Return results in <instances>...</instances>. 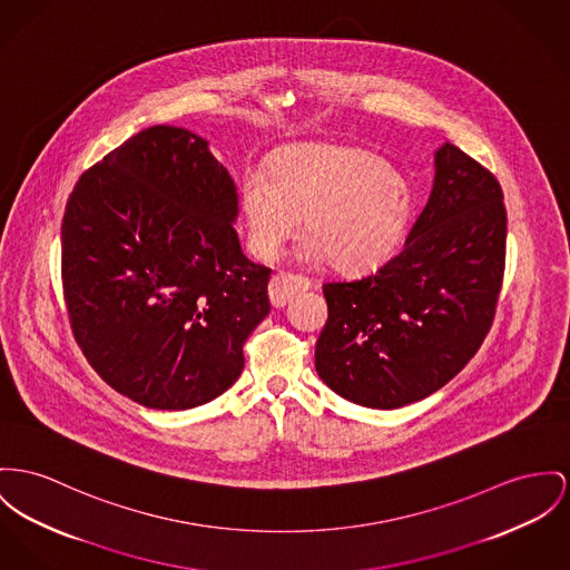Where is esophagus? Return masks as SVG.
<instances>
[{
    "instance_id": "34e87169",
    "label": "esophagus",
    "mask_w": 570,
    "mask_h": 570,
    "mask_svg": "<svg viewBox=\"0 0 570 570\" xmlns=\"http://www.w3.org/2000/svg\"><path fill=\"white\" fill-rule=\"evenodd\" d=\"M308 289V281H304L301 276L294 274H274L269 285H267V296L274 308H283L289 303L298 292Z\"/></svg>"
}]
</instances>
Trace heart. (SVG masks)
Listing matches in <instances>:
<instances>
[{"mask_svg": "<svg viewBox=\"0 0 570 570\" xmlns=\"http://www.w3.org/2000/svg\"><path fill=\"white\" fill-rule=\"evenodd\" d=\"M409 179L376 155L328 142L287 147L269 159V179L248 173L239 209L250 250L278 257L303 225L304 262L328 259L342 272L384 264L400 246L411 214Z\"/></svg>", "mask_w": 570, "mask_h": 570, "instance_id": "obj_1", "label": "heart"}]
</instances>
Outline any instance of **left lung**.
<instances>
[{"label":"left lung","mask_w":570,"mask_h":570,"mask_svg":"<svg viewBox=\"0 0 570 570\" xmlns=\"http://www.w3.org/2000/svg\"><path fill=\"white\" fill-rule=\"evenodd\" d=\"M505 225L493 175L450 142L436 149L430 198L402 250L372 274L324 285L317 376L347 402L382 411L445 386L493 324Z\"/></svg>","instance_id":"8db88e82"}]
</instances>
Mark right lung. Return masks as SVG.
Returning a JSON list of instances; mask_svg holds the SVG:
<instances>
[{"label":"right lung","instance_id":"add662e5","mask_svg":"<svg viewBox=\"0 0 570 570\" xmlns=\"http://www.w3.org/2000/svg\"><path fill=\"white\" fill-rule=\"evenodd\" d=\"M237 186L209 142L155 125L86 170L62 218V287L95 372L157 411L239 379L269 313V269L239 246Z\"/></svg>","mask_w":570,"mask_h":570}]
</instances>
